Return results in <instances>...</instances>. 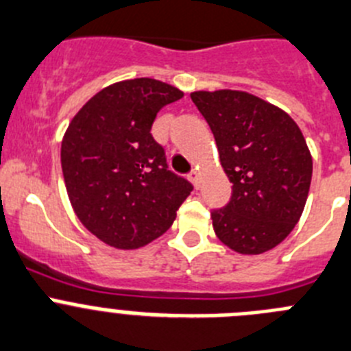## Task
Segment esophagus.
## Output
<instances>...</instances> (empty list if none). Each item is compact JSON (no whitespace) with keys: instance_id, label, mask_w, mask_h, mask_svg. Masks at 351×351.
Returning <instances> with one entry per match:
<instances>
[{"instance_id":"34e87169","label":"esophagus","mask_w":351,"mask_h":351,"mask_svg":"<svg viewBox=\"0 0 351 351\" xmlns=\"http://www.w3.org/2000/svg\"><path fill=\"white\" fill-rule=\"evenodd\" d=\"M189 180H191V182L194 183L195 189H199V173L195 171V169H192V171L189 173Z\"/></svg>"}]
</instances>
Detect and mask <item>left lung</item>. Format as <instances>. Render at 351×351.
<instances>
[{"label":"left lung","instance_id":"8db88e82","mask_svg":"<svg viewBox=\"0 0 351 351\" xmlns=\"http://www.w3.org/2000/svg\"><path fill=\"white\" fill-rule=\"evenodd\" d=\"M191 97L232 183L229 203L211 211L215 234L238 254H264L292 232L308 199L313 160L301 129L283 110L241 90Z\"/></svg>","mask_w":351,"mask_h":351}]
</instances>
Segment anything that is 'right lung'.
Segmentation results:
<instances>
[{"mask_svg":"<svg viewBox=\"0 0 351 351\" xmlns=\"http://www.w3.org/2000/svg\"><path fill=\"white\" fill-rule=\"evenodd\" d=\"M182 90L154 78L117 82L69 122L61 166L69 201L96 238L121 250L148 245L171 227L192 183L169 171L154 140L160 108Z\"/></svg>","mask_w":351,"mask_h":351,"instance_id":"1","label":"right lung"}]
</instances>
